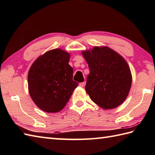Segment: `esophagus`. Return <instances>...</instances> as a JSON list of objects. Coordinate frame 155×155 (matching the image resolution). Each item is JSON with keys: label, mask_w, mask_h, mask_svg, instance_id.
Listing matches in <instances>:
<instances>
[{"label": "esophagus", "mask_w": 155, "mask_h": 155, "mask_svg": "<svg viewBox=\"0 0 155 155\" xmlns=\"http://www.w3.org/2000/svg\"><path fill=\"white\" fill-rule=\"evenodd\" d=\"M79 86H80L81 87H83L84 86V82H83V83H79Z\"/></svg>", "instance_id": "esophagus-1"}]
</instances>
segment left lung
Returning a JSON list of instances; mask_svg holds the SVG:
<instances>
[{
  "instance_id": "obj_1",
  "label": "left lung",
  "mask_w": 155,
  "mask_h": 155,
  "mask_svg": "<svg viewBox=\"0 0 155 155\" xmlns=\"http://www.w3.org/2000/svg\"><path fill=\"white\" fill-rule=\"evenodd\" d=\"M90 73L85 90L104 110L118 107L126 99L132 84L130 69L124 58L106 46L82 52Z\"/></svg>"
}]
</instances>
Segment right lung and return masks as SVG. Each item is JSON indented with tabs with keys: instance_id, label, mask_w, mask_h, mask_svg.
<instances>
[{
	"instance_id": "right-lung-1",
	"label": "right lung",
	"mask_w": 155,
	"mask_h": 155,
	"mask_svg": "<svg viewBox=\"0 0 155 155\" xmlns=\"http://www.w3.org/2000/svg\"><path fill=\"white\" fill-rule=\"evenodd\" d=\"M71 55L61 48L46 52L32 63L28 73V87L37 106L47 113L63 109L78 83L72 80Z\"/></svg>"
}]
</instances>
